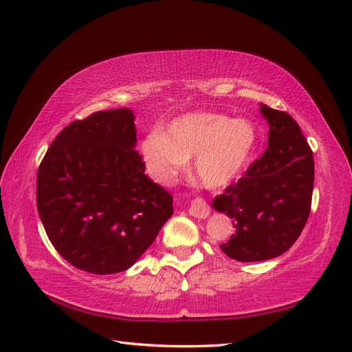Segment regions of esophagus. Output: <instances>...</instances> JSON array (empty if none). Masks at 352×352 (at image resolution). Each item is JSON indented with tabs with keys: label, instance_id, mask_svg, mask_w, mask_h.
Returning a JSON list of instances; mask_svg holds the SVG:
<instances>
[{
	"label": "esophagus",
	"instance_id": "34e87169",
	"mask_svg": "<svg viewBox=\"0 0 352 352\" xmlns=\"http://www.w3.org/2000/svg\"><path fill=\"white\" fill-rule=\"evenodd\" d=\"M189 214L193 216V218L206 219L208 218V214H210V207H208V204L203 198H197L193 199L189 206Z\"/></svg>",
	"mask_w": 352,
	"mask_h": 352
}]
</instances>
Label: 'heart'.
I'll list each match as a JSON object with an SVG mask.
<instances>
[{"mask_svg": "<svg viewBox=\"0 0 352 352\" xmlns=\"http://www.w3.org/2000/svg\"><path fill=\"white\" fill-rule=\"evenodd\" d=\"M256 146L257 130L248 119L193 111L174 119L163 134H148L140 151L155 183L172 184L193 159L198 180L210 189H221L242 174Z\"/></svg>", "mask_w": 352, "mask_h": 352, "instance_id": "1", "label": "heart"}]
</instances>
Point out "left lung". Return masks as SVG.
Segmentation results:
<instances>
[{
	"label": "left lung",
	"mask_w": 352,
	"mask_h": 352,
	"mask_svg": "<svg viewBox=\"0 0 352 352\" xmlns=\"http://www.w3.org/2000/svg\"><path fill=\"white\" fill-rule=\"evenodd\" d=\"M260 111L269 124L267 149L212 204L233 219L234 234L221 250L237 261L286 252L300 237L311 206L315 162L300 125L265 104Z\"/></svg>",
	"instance_id": "left-lung-1"
}]
</instances>
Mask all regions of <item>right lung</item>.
Returning a JSON list of instances; mask_svg holds the SVG:
<instances>
[{
	"mask_svg": "<svg viewBox=\"0 0 352 352\" xmlns=\"http://www.w3.org/2000/svg\"><path fill=\"white\" fill-rule=\"evenodd\" d=\"M136 142L130 109L96 111L58 133L37 170L43 228L81 271H126L174 213L170 193L145 175Z\"/></svg>",
	"mask_w": 352,
	"mask_h": 352,
	"instance_id": "obj_1",
	"label": "right lung"
}]
</instances>
